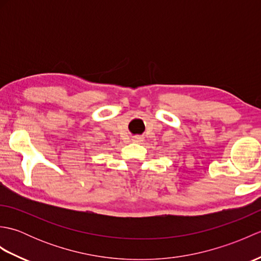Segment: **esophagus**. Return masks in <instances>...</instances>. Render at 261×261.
Instances as JSON below:
<instances>
[{
	"label": "esophagus",
	"mask_w": 261,
	"mask_h": 261,
	"mask_svg": "<svg viewBox=\"0 0 261 261\" xmlns=\"http://www.w3.org/2000/svg\"><path fill=\"white\" fill-rule=\"evenodd\" d=\"M132 141L137 142V143H140L142 141V138L140 136H135V137H132Z\"/></svg>",
	"instance_id": "1"
}]
</instances>
